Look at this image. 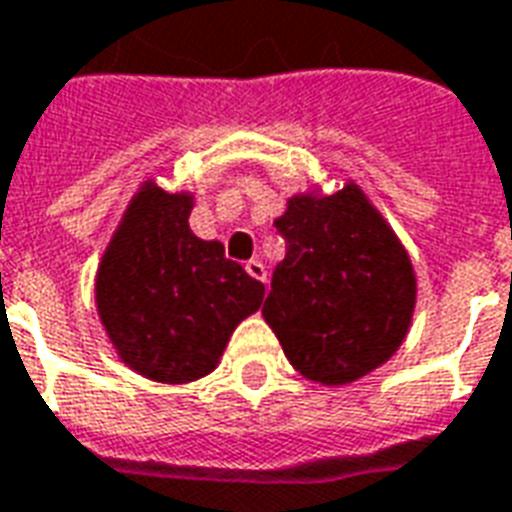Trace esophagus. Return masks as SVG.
Listing matches in <instances>:
<instances>
[{
    "mask_svg": "<svg viewBox=\"0 0 512 512\" xmlns=\"http://www.w3.org/2000/svg\"><path fill=\"white\" fill-rule=\"evenodd\" d=\"M245 270H248V275H251V278H256V281H261V283L267 281V267H264L259 259L248 261V264H245Z\"/></svg>",
    "mask_w": 512,
    "mask_h": 512,
    "instance_id": "1",
    "label": "esophagus"
}]
</instances>
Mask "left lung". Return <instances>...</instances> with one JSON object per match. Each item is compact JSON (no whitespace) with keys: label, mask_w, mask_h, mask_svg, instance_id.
Instances as JSON below:
<instances>
[{"label":"left lung","mask_w":512,"mask_h":512,"mask_svg":"<svg viewBox=\"0 0 512 512\" xmlns=\"http://www.w3.org/2000/svg\"><path fill=\"white\" fill-rule=\"evenodd\" d=\"M286 259L272 272L264 322L305 379L349 384L387 363L414 313L412 261L354 182L300 193L275 220Z\"/></svg>","instance_id":"8db88e82"}]
</instances>
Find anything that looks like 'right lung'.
Masks as SVG:
<instances>
[{"instance_id": "right-lung-1", "label": "right lung", "mask_w": 512, "mask_h": 512, "mask_svg": "<svg viewBox=\"0 0 512 512\" xmlns=\"http://www.w3.org/2000/svg\"><path fill=\"white\" fill-rule=\"evenodd\" d=\"M193 196L144 182L108 242L95 281L100 322L136 374L185 384L218 365L264 283L188 226Z\"/></svg>"}]
</instances>
